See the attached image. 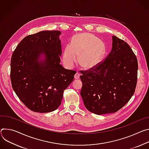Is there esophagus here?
Returning <instances> with one entry per match:
<instances>
[{
	"instance_id": "obj_1",
	"label": "esophagus",
	"mask_w": 149,
	"mask_h": 149,
	"mask_svg": "<svg viewBox=\"0 0 149 149\" xmlns=\"http://www.w3.org/2000/svg\"><path fill=\"white\" fill-rule=\"evenodd\" d=\"M74 79H78L80 77V74L77 72V73L75 74V75L74 76Z\"/></svg>"
}]
</instances>
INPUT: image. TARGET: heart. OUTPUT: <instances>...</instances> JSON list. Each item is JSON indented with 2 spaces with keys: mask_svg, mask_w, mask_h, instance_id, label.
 I'll return each instance as SVG.
<instances>
[{
  "mask_svg": "<svg viewBox=\"0 0 149 149\" xmlns=\"http://www.w3.org/2000/svg\"><path fill=\"white\" fill-rule=\"evenodd\" d=\"M105 54V46L102 42L89 33L84 32L73 37L71 44L64 48L62 60L69 68H73L78 60L86 69H91L100 63Z\"/></svg>",
  "mask_w": 149,
  "mask_h": 149,
  "instance_id": "heart-1",
  "label": "heart"
}]
</instances>
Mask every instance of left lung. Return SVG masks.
<instances>
[{"label": "left lung", "mask_w": 149, "mask_h": 149, "mask_svg": "<svg viewBox=\"0 0 149 149\" xmlns=\"http://www.w3.org/2000/svg\"><path fill=\"white\" fill-rule=\"evenodd\" d=\"M112 49L95 69L81 72L80 95L86 108L97 115L114 113L133 95L137 84L138 63L124 41L113 36Z\"/></svg>", "instance_id": "1"}]
</instances>
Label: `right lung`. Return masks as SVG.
Instances as JSON below:
<instances>
[{
	"instance_id": "obj_1",
	"label": "right lung",
	"mask_w": 149,
	"mask_h": 149,
	"mask_svg": "<svg viewBox=\"0 0 149 149\" xmlns=\"http://www.w3.org/2000/svg\"><path fill=\"white\" fill-rule=\"evenodd\" d=\"M59 31H42L25 37L13 52L10 62L12 86L31 111L47 113L60 105L64 91L76 72L60 64Z\"/></svg>"
}]
</instances>
